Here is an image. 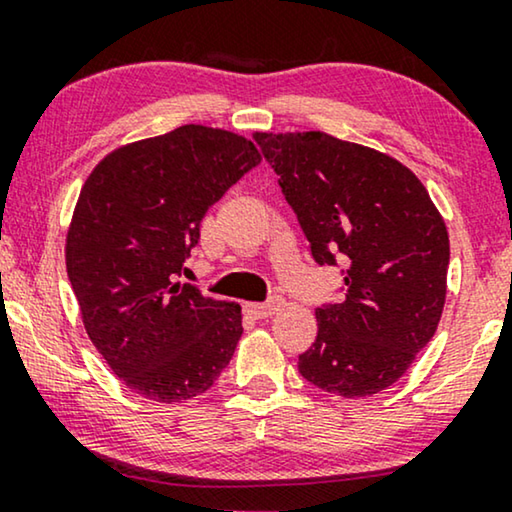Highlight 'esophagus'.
I'll use <instances>...</instances> for the list:
<instances>
[{
	"label": "esophagus",
	"mask_w": 512,
	"mask_h": 512,
	"mask_svg": "<svg viewBox=\"0 0 512 512\" xmlns=\"http://www.w3.org/2000/svg\"><path fill=\"white\" fill-rule=\"evenodd\" d=\"M282 307H284V298L272 296L270 300H265V303H247V312L256 319H265L282 310Z\"/></svg>",
	"instance_id": "1"
}]
</instances>
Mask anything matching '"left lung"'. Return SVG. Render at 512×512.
<instances>
[{
    "instance_id": "8db88e82",
    "label": "left lung",
    "mask_w": 512,
    "mask_h": 512,
    "mask_svg": "<svg viewBox=\"0 0 512 512\" xmlns=\"http://www.w3.org/2000/svg\"><path fill=\"white\" fill-rule=\"evenodd\" d=\"M319 265H345V300L317 307L298 356L314 387L373 396L403 377L436 333L450 237L422 181L370 146L326 132H256Z\"/></svg>"
}]
</instances>
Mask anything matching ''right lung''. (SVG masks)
<instances>
[{
    "label": "right lung",
    "mask_w": 512,
    "mask_h": 512,
    "mask_svg": "<svg viewBox=\"0 0 512 512\" xmlns=\"http://www.w3.org/2000/svg\"><path fill=\"white\" fill-rule=\"evenodd\" d=\"M258 163L251 139L191 123L118 146L81 188L65 261L83 328L149 401L205 394L233 359L242 307L174 279L207 209Z\"/></svg>",
    "instance_id": "right-lung-1"
}]
</instances>
